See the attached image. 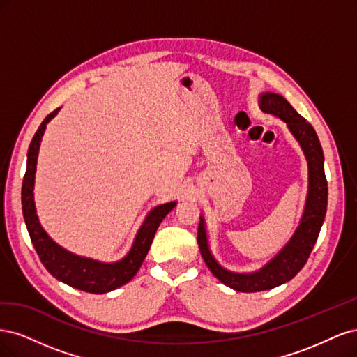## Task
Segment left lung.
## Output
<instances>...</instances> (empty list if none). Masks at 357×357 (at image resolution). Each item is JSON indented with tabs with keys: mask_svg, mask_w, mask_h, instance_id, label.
I'll list each match as a JSON object with an SVG mask.
<instances>
[{
	"mask_svg": "<svg viewBox=\"0 0 357 357\" xmlns=\"http://www.w3.org/2000/svg\"><path fill=\"white\" fill-rule=\"evenodd\" d=\"M259 107L264 113L273 114L287 125L290 134L299 143L308 165V192L299 225L290 240L278 253L262 266L250 273H235L222 266L211 253L204 215H199L198 244L201 255L213 275L236 291L253 294L274 289L294 278L314 247L328 207V181L325 177V156L314 128L291 107L284 96L274 92L259 95Z\"/></svg>",
	"mask_w": 357,
	"mask_h": 357,
	"instance_id": "1",
	"label": "left lung"
}]
</instances>
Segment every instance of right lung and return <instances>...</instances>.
Wrapping results in <instances>:
<instances>
[{"instance_id":"obj_1","label":"right lung","mask_w":357,"mask_h":357,"mask_svg":"<svg viewBox=\"0 0 357 357\" xmlns=\"http://www.w3.org/2000/svg\"><path fill=\"white\" fill-rule=\"evenodd\" d=\"M59 110L61 107L52 112L41 122L28 149L26 172L22 183L24 219L40 261L53 277L74 289L88 291V294H107V291L121 287L134 278L149 253V248L152 245L160 222L176 207L177 201L160 204L150 210L137 231L129 252L116 262H102L98 259L75 255L53 241L40 223L34 201V185L43 135H45L47 123L59 113Z\"/></svg>"}]
</instances>
